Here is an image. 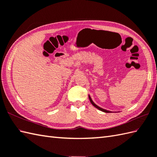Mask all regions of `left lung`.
<instances>
[{
  "label": "left lung",
  "mask_w": 157,
  "mask_h": 157,
  "mask_svg": "<svg viewBox=\"0 0 157 157\" xmlns=\"http://www.w3.org/2000/svg\"><path fill=\"white\" fill-rule=\"evenodd\" d=\"M89 99H90V102L92 103V104L94 105V107H96V108H98V110H101V111H102V112H106V113H109V112H112L111 111H108V110H105V109H103V108H100V107H99L98 106V105H97L94 102V101H92V98H91V97H90V96H89Z\"/></svg>",
  "instance_id": "left-lung-1"
}]
</instances>
